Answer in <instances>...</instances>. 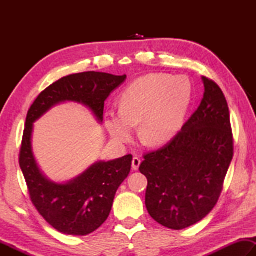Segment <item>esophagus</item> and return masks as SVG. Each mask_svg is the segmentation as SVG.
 Masks as SVG:
<instances>
[{"instance_id": "34e87169", "label": "esophagus", "mask_w": 256, "mask_h": 256, "mask_svg": "<svg viewBox=\"0 0 256 256\" xmlns=\"http://www.w3.org/2000/svg\"><path fill=\"white\" fill-rule=\"evenodd\" d=\"M141 164V159L138 157H134L133 160H132V168L133 170H138V167H140Z\"/></svg>"}]
</instances>
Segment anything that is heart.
<instances>
[{"label": "heart", "instance_id": "b5f03b06", "mask_svg": "<svg viewBox=\"0 0 256 256\" xmlns=\"http://www.w3.org/2000/svg\"><path fill=\"white\" fill-rule=\"evenodd\" d=\"M190 84L183 76L149 73L130 84L120 99V112H108L105 125L115 141L126 144L134 126L142 142L158 146L177 132L190 102Z\"/></svg>", "mask_w": 256, "mask_h": 256}]
</instances>
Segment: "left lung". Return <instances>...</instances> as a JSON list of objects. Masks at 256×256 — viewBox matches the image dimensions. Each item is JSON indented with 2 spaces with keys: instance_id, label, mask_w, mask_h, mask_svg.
<instances>
[{
  "instance_id": "obj_1",
  "label": "left lung",
  "mask_w": 256,
  "mask_h": 256,
  "mask_svg": "<svg viewBox=\"0 0 256 256\" xmlns=\"http://www.w3.org/2000/svg\"><path fill=\"white\" fill-rule=\"evenodd\" d=\"M204 94L196 112L166 146L146 154L138 170L148 180L146 206L174 230L210 214L219 200L234 156L230 115L224 94L202 76Z\"/></svg>"
}]
</instances>
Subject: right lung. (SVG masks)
<instances>
[{"mask_svg": "<svg viewBox=\"0 0 256 256\" xmlns=\"http://www.w3.org/2000/svg\"><path fill=\"white\" fill-rule=\"evenodd\" d=\"M126 76L82 72L64 76L40 92L29 108L21 144L19 164L32 204L52 227L66 235L86 236L106 222L118 190L131 170L132 154L110 162H98L68 183L58 184L42 174L34 157V123L52 107L76 102L89 108L99 123L104 105Z\"/></svg>", "mask_w": 256, "mask_h": 256, "instance_id": "right-lung-1", "label": "right lung"}]
</instances>
